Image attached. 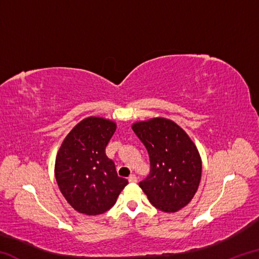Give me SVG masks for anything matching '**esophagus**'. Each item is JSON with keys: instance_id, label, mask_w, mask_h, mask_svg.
I'll return each mask as SVG.
<instances>
[{"instance_id": "esophagus-1", "label": "esophagus", "mask_w": 259, "mask_h": 259, "mask_svg": "<svg viewBox=\"0 0 259 259\" xmlns=\"http://www.w3.org/2000/svg\"><path fill=\"white\" fill-rule=\"evenodd\" d=\"M128 181L129 183H137V177H136V175H130Z\"/></svg>"}]
</instances>
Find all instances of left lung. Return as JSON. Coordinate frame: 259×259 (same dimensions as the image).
I'll return each instance as SVG.
<instances>
[{
	"label": "left lung",
	"mask_w": 259,
	"mask_h": 259,
	"mask_svg": "<svg viewBox=\"0 0 259 259\" xmlns=\"http://www.w3.org/2000/svg\"><path fill=\"white\" fill-rule=\"evenodd\" d=\"M147 150L150 175L139 183L150 202L164 212H176L198 191L202 163L187 134L175 122L152 119L133 125Z\"/></svg>",
	"instance_id": "8db88e82"
}]
</instances>
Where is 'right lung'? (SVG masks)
<instances>
[{
  "label": "right lung",
  "instance_id": "right-lung-1",
  "mask_svg": "<svg viewBox=\"0 0 259 259\" xmlns=\"http://www.w3.org/2000/svg\"><path fill=\"white\" fill-rule=\"evenodd\" d=\"M115 129L114 122L91 116L74 126L61 144L56 181L61 194L78 212L107 211L128 184L117 176L115 164L105 153Z\"/></svg>",
  "mask_w": 259,
  "mask_h": 259
}]
</instances>
